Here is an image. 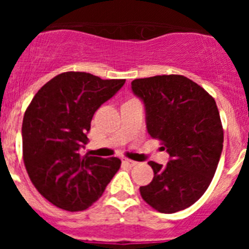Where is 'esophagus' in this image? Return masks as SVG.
I'll use <instances>...</instances> for the list:
<instances>
[{
	"instance_id": "1",
	"label": "esophagus",
	"mask_w": 249,
	"mask_h": 249,
	"mask_svg": "<svg viewBox=\"0 0 249 249\" xmlns=\"http://www.w3.org/2000/svg\"><path fill=\"white\" fill-rule=\"evenodd\" d=\"M123 163L127 164V166H129V167H135V166H137V162H136V160H127V158H124V160H123Z\"/></svg>"
}]
</instances>
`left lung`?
Here are the masks:
<instances>
[{
	"instance_id": "left-lung-1",
	"label": "left lung",
	"mask_w": 249,
	"mask_h": 249,
	"mask_svg": "<svg viewBox=\"0 0 249 249\" xmlns=\"http://www.w3.org/2000/svg\"><path fill=\"white\" fill-rule=\"evenodd\" d=\"M132 91L146 106L152 138L169 153L166 166L148 162L155 176L140 187L142 198L160 213L186 210L212 182L223 148V128L214 98L181 74L137 78Z\"/></svg>"
}]
</instances>
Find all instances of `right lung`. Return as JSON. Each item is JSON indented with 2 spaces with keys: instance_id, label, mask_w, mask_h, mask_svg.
<instances>
[{
  "instance_id": "obj_1",
  "label": "right lung",
  "mask_w": 249,
  "mask_h": 249,
  "mask_svg": "<svg viewBox=\"0 0 249 249\" xmlns=\"http://www.w3.org/2000/svg\"><path fill=\"white\" fill-rule=\"evenodd\" d=\"M126 80L63 72L38 89L22 122L23 163L41 195L65 211L89 208L121 167L117 157L81 156L94 112Z\"/></svg>"
}]
</instances>
